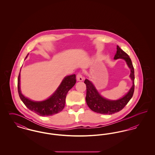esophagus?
Returning a JSON list of instances; mask_svg holds the SVG:
<instances>
[{"label":"esophagus","mask_w":155,"mask_h":155,"mask_svg":"<svg viewBox=\"0 0 155 155\" xmlns=\"http://www.w3.org/2000/svg\"><path fill=\"white\" fill-rule=\"evenodd\" d=\"M77 81H83V80H84V78H83V76H82V75L80 73H78L77 75Z\"/></svg>","instance_id":"1"}]
</instances>
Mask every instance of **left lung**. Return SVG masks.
<instances>
[{"label": "left lung", "instance_id": "1", "mask_svg": "<svg viewBox=\"0 0 155 155\" xmlns=\"http://www.w3.org/2000/svg\"><path fill=\"white\" fill-rule=\"evenodd\" d=\"M123 59L126 61L131 70L130 78L133 81V86L128 92L122 98L116 101L107 99L101 96L92 82L86 79L84 83L87 87L86 102L89 107L94 111L103 114H113L121 110L133 97L134 92V68L130 56L117 46V52L114 59Z\"/></svg>", "mask_w": 155, "mask_h": 155}]
</instances>
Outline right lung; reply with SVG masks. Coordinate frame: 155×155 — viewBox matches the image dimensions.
Wrapping results in <instances>:
<instances>
[{
    "mask_svg": "<svg viewBox=\"0 0 155 155\" xmlns=\"http://www.w3.org/2000/svg\"><path fill=\"white\" fill-rule=\"evenodd\" d=\"M28 56V54L25 57V59ZM20 82V72L18 77V92L21 100L25 106L39 116H49L57 114L64 109L67 94L75 84L76 77L75 74L66 76L52 96L45 101L40 102L32 101L24 96L21 92Z\"/></svg>",
    "mask_w": 155,
    "mask_h": 155,
    "instance_id": "right-lung-1",
    "label": "right lung"
}]
</instances>
